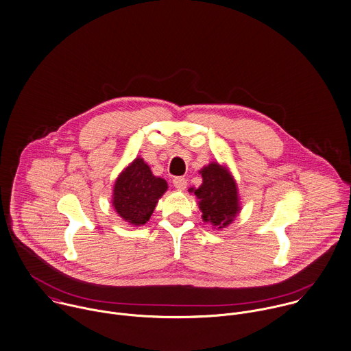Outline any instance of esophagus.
<instances>
[{"label": "esophagus", "mask_w": 351, "mask_h": 351, "mask_svg": "<svg viewBox=\"0 0 351 351\" xmlns=\"http://www.w3.org/2000/svg\"><path fill=\"white\" fill-rule=\"evenodd\" d=\"M173 185H174L177 189H180V191H184V189L186 188L188 182H186V180H185L184 177H176V178L173 180Z\"/></svg>", "instance_id": "34e87169"}]
</instances>
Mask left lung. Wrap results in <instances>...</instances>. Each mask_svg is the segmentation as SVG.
Masks as SVG:
<instances>
[{
	"label": "left lung",
	"mask_w": 351,
	"mask_h": 351,
	"mask_svg": "<svg viewBox=\"0 0 351 351\" xmlns=\"http://www.w3.org/2000/svg\"><path fill=\"white\" fill-rule=\"evenodd\" d=\"M203 184L195 189L203 219L214 228L228 226L239 213L237 188L226 167L210 163L202 171Z\"/></svg>",
	"instance_id": "1"
}]
</instances>
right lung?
Instances as JSON below:
<instances>
[{
  "instance_id": "add662e5",
  "label": "right lung",
  "mask_w": 351,
  "mask_h": 351,
  "mask_svg": "<svg viewBox=\"0 0 351 351\" xmlns=\"http://www.w3.org/2000/svg\"><path fill=\"white\" fill-rule=\"evenodd\" d=\"M167 191V182L155 177L149 166L137 158L118 177L112 206L132 225H144L152 215L159 197Z\"/></svg>"
}]
</instances>
